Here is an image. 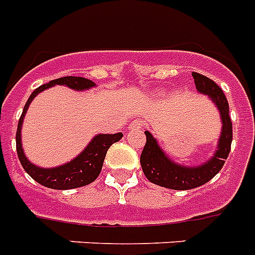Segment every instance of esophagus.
Returning <instances> with one entry per match:
<instances>
[{"label":"esophagus","mask_w":255,"mask_h":255,"mask_svg":"<svg viewBox=\"0 0 255 255\" xmlns=\"http://www.w3.org/2000/svg\"><path fill=\"white\" fill-rule=\"evenodd\" d=\"M142 127V122L140 121H133L129 124V129H140Z\"/></svg>","instance_id":"34e87169"}]
</instances>
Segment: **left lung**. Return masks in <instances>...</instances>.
<instances>
[{"label": "left lung", "mask_w": 255, "mask_h": 255, "mask_svg": "<svg viewBox=\"0 0 255 255\" xmlns=\"http://www.w3.org/2000/svg\"><path fill=\"white\" fill-rule=\"evenodd\" d=\"M192 77L195 81L196 90L202 94L208 95L219 109L223 127L217 150L211 157L210 161H207L200 166H182L179 163H175L165 154L152 133L145 131L146 142L140 156L142 171L148 178V181L171 190H190L211 181L221 170V167L224 166L225 160L228 158L231 152L233 131L227 97L220 86L211 78L195 72H192Z\"/></svg>", "instance_id": "8db88e82"}]
</instances>
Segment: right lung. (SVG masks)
<instances>
[{
	"label": "right lung",
	"mask_w": 255,
	"mask_h": 255,
	"mask_svg": "<svg viewBox=\"0 0 255 255\" xmlns=\"http://www.w3.org/2000/svg\"><path fill=\"white\" fill-rule=\"evenodd\" d=\"M55 85H65L68 88L73 90H86V89L94 88L95 84L92 80L84 77H61L57 80L49 81L48 84L41 85L38 89H35L30 98L26 102L23 107V113L20 115L19 122H18V128H16V153L19 157V161L22 163L27 174L30 175L32 179L45 186V187L55 188V190H70V188H77L81 186H86L92 183L97 179L101 170H102L103 161L106 157V153L109 148L113 145L114 142L119 141L123 137V133H99L97 134L92 141L89 142V145L80 153L74 160L70 162L61 165V166L52 167V169H43V167L35 166L34 163H31L24 156L23 149H22V142H20V129H22V123L23 118L27 113V109L30 106L31 101L36 97L40 92L45 89L55 86Z\"/></svg>",
	"instance_id": "add662e5"
}]
</instances>
